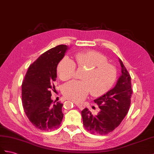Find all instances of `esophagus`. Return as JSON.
<instances>
[{"instance_id":"34e87169","label":"esophagus","mask_w":154,"mask_h":154,"mask_svg":"<svg viewBox=\"0 0 154 154\" xmlns=\"http://www.w3.org/2000/svg\"><path fill=\"white\" fill-rule=\"evenodd\" d=\"M76 105L77 106L78 108H79L80 110H83L84 108H85V106L84 104H78V103H76Z\"/></svg>"}]
</instances>
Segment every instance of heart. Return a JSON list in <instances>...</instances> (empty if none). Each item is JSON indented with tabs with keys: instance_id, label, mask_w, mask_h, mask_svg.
Masks as SVG:
<instances>
[{
	"instance_id": "heart-1",
	"label": "heart",
	"mask_w": 154,
	"mask_h": 154,
	"mask_svg": "<svg viewBox=\"0 0 154 154\" xmlns=\"http://www.w3.org/2000/svg\"><path fill=\"white\" fill-rule=\"evenodd\" d=\"M79 69L86 70L82 74V82L72 81L63 86V95L74 102H81L89 93L99 97L107 93L115 83L117 70L114 65L107 62L104 55L95 51H82L74 55ZM76 72L75 63L67 57L58 63L57 73L63 81L72 78Z\"/></svg>"
}]
</instances>
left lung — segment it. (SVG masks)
<instances>
[{
    "label": "left lung",
    "mask_w": 154,
    "mask_h": 154,
    "mask_svg": "<svg viewBox=\"0 0 154 154\" xmlns=\"http://www.w3.org/2000/svg\"><path fill=\"white\" fill-rule=\"evenodd\" d=\"M122 74L115 87L94 100L100 109L93 115L88 108L82 111L83 124L91 134L104 135L113 131L128 113L132 95L131 76L121 59Z\"/></svg>",
    "instance_id": "obj_1"
}]
</instances>
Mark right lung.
<instances>
[{
	"instance_id": "add662e5",
	"label": "right lung",
	"mask_w": 154,
	"mask_h": 154,
	"mask_svg": "<svg viewBox=\"0 0 154 154\" xmlns=\"http://www.w3.org/2000/svg\"><path fill=\"white\" fill-rule=\"evenodd\" d=\"M68 49L59 45L41 55L29 66L22 83L24 111L32 124L42 131L57 129L62 122L63 104L53 103L51 91L55 88L58 63Z\"/></svg>"
}]
</instances>
